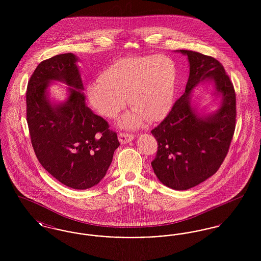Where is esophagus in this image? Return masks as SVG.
I'll use <instances>...</instances> for the list:
<instances>
[{
  "mask_svg": "<svg viewBox=\"0 0 261 261\" xmlns=\"http://www.w3.org/2000/svg\"><path fill=\"white\" fill-rule=\"evenodd\" d=\"M134 138H135L134 135H132V134H127V133H119V135H118L119 142H120L121 144L129 143V142L133 141Z\"/></svg>",
  "mask_w": 261,
  "mask_h": 261,
  "instance_id": "34e87169",
  "label": "esophagus"
}]
</instances>
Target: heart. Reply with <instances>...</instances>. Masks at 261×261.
Returning a JSON list of instances; mask_svg holds the SVG:
<instances>
[{"label": "heart", "mask_w": 261, "mask_h": 261, "mask_svg": "<svg viewBox=\"0 0 261 261\" xmlns=\"http://www.w3.org/2000/svg\"><path fill=\"white\" fill-rule=\"evenodd\" d=\"M178 67L167 56H144L117 60L86 87L90 106L105 117L114 118L127 102L132 107L119 125L134 129L146 118L163 119L173 105Z\"/></svg>", "instance_id": "obj_1"}]
</instances>
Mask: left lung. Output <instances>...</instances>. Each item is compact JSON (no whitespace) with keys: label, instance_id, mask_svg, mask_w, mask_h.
Instances as JSON below:
<instances>
[{"label":"left lung","instance_id":"1","mask_svg":"<svg viewBox=\"0 0 261 261\" xmlns=\"http://www.w3.org/2000/svg\"><path fill=\"white\" fill-rule=\"evenodd\" d=\"M175 51L188 58L190 74L185 93L151 130L159 145L151 166L163 185L184 191L208 179L222 164L236 126V94L217 60L193 50ZM201 83L211 86V95L220 99L219 108L208 114L192 101L191 93Z\"/></svg>","mask_w":261,"mask_h":261}]
</instances>
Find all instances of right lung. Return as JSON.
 Masks as SVG:
<instances>
[{
  "mask_svg": "<svg viewBox=\"0 0 261 261\" xmlns=\"http://www.w3.org/2000/svg\"><path fill=\"white\" fill-rule=\"evenodd\" d=\"M78 62L67 53L38 64L27 86L26 116L42 166L63 185L86 190L106 176L119 142L108 122L86 105ZM55 81L69 86L64 101L50 97Z\"/></svg>",
  "mask_w": 261,
  "mask_h": 261,
  "instance_id": "add662e5",
  "label": "right lung"
}]
</instances>
